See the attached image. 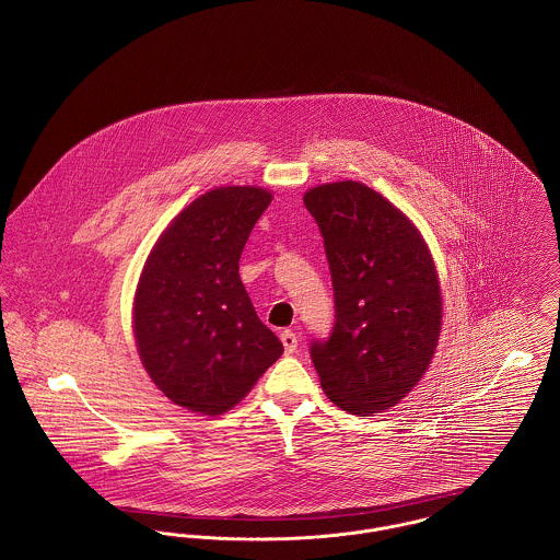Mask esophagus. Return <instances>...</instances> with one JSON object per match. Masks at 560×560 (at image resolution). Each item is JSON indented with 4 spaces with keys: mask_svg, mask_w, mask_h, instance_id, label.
Instances as JSON below:
<instances>
[{
    "mask_svg": "<svg viewBox=\"0 0 560 560\" xmlns=\"http://www.w3.org/2000/svg\"><path fill=\"white\" fill-rule=\"evenodd\" d=\"M281 342L285 347V353H294L298 347V336L292 329H283L281 331Z\"/></svg>",
    "mask_w": 560,
    "mask_h": 560,
    "instance_id": "esophagus-1",
    "label": "esophagus"
}]
</instances>
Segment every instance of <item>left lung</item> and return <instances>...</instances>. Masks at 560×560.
<instances>
[{
  "label": "left lung",
  "instance_id": "8db88e82",
  "mask_svg": "<svg viewBox=\"0 0 560 560\" xmlns=\"http://www.w3.org/2000/svg\"><path fill=\"white\" fill-rule=\"evenodd\" d=\"M328 256L336 322L311 342L329 399L351 415L387 410L412 392L435 353L442 296L421 232L360 182L304 195Z\"/></svg>",
  "mask_w": 560,
  "mask_h": 560
}]
</instances>
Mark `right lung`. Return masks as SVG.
I'll use <instances>...</instances> for the list:
<instances>
[{"mask_svg": "<svg viewBox=\"0 0 560 560\" xmlns=\"http://www.w3.org/2000/svg\"><path fill=\"white\" fill-rule=\"evenodd\" d=\"M272 195L215 188L190 202L143 266L135 294V340L143 368L177 406L222 415L283 353L238 277V260Z\"/></svg>", "mask_w": 560, "mask_h": 560, "instance_id": "right-lung-1", "label": "right lung"}]
</instances>
